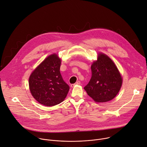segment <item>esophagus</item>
I'll list each match as a JSON object with an SVG mask.
<instances>
[{
  "mask_svg": "<svg viewBox=\"0 0 147 147\" xmlns=\"http://www.w3.org/2000/svg\"><path fill=\"white\" fill-rule=\"evenodd\" d=\"M80 81H77L75 84H71V87H74L76 85H80Z\"/></svg>",
  "mask_w": 147,
  "mask_h": 147,
  "instance_id": "34e87169",
  "label": "esophagus"
}]
</instances>
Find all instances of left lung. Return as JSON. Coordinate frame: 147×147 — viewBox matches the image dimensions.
<instances>
[{"label":"left lung","mask_w":147,"mask_h":147,"mask_svg":"<svg viewBox=\"0 0 147 147\" xmlns=\"http://www.w3.org/2000/svg\"><path fill=\"white\" fill-rule=\"evenodd\" d=\"M91 78L84 87L87 94L96 102L113 99L122 84L121 75L113 61L106 55L99 53L91 66Z\"/></svg>","instance_id":"left-lung-1"}]
</instances>
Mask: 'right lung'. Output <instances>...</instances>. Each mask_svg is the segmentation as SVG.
Here are the masks:
<instances>
[{"label": "right lung", "mask_w": 147, "mask_h": 147, "mask_svg": "<svg viewBox=\"0 0 147 147\" xmlns=\"http://www.w3.org/2000/svg\"><path fill=\"white\" fill-rule=\"evenodd\" d=\"M61 60L53 54L46 58L32 73L29 86L33 97L40 104L52 107L66 97L70 87L60 72Z\"/></svg>", "instance_id": "1"}]
</instances>
